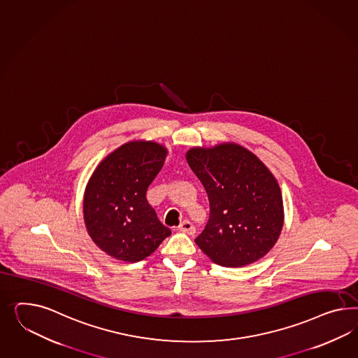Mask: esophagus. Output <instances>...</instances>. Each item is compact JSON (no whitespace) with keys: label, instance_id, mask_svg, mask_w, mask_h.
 Returning <instances> with one entry per match:
<instances>
[{"label":"esophagus","instance_id":"obj_1","mask_svg":"<svg viewBox=\"0 0 358 358\" xmlns=\"http://www.w3.org/2000/svg\"><path fill=\"white\" fill-rule=\"evenodd\" d=\"M178 229H179L182 233L189 235L194 234V231H196L194 224H192L191 221H188V220H184L183 222L179 225Z\"/></svg>","mask_w":358,"mask_h":358}]
</instances>
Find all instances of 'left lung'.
Instances as JSON below:
<instances>
[{"mask_svg": "<svg viewBox=\"0 0 358 358\" xmlns=\"http://www.w3.org/2000/svg\"><path fill=\"white\" fill-rule=\"evenodd\" d=\"M187 162L204 185L210 208L196 245L224 266H247L266 255L281 233L284 206L264 164L234 143L194 148Z\"/></svg>", "mask_w": 358, "mask_h": 358, "instance_id": "obj_1", "label": "left lung"}]
</instances>
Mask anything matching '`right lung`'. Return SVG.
<instances>
[{
  "label": "right lung",
  "instance_id": "add662e5",
  "mask_svg": "<svg viewBox=\"0 0 358 358\" xmlns=\"http://www.w3.org/2000/svg\"><path fill=\"white\" fill-rule=\"evenodd\" d=\"M166 153L164 146L150 141L125 143L106 157L92 175L83 217L94 243L106 254L136 263L171 234L146 200Z\"/></svg>",
  "mask_w": 358,
  "mask_h": 358
}]
</instances>
